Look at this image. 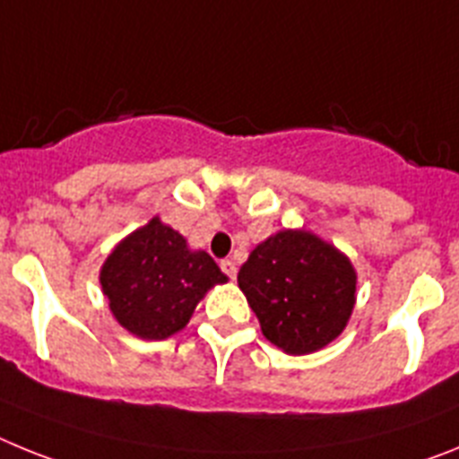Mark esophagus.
<instances>
[{
    "label": "esophagus",
    "mask_w": 459,
    "mask_h": 459,
    "mask_svg": "<svg viewBox=\"0 0 459 459\" xmlns=\"http://www.w3.org/2000/svg\"><path fill=\"white\" fill-rule=\"evenodd\" d=\"M221 273H224L229 279H235L238 277V265H235L230 258H226V261H221Z\"/></svg>",
    "instance_id": "esophagus-1"
}]
</instances>
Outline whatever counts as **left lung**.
I'll list each match as a JSON object with an SVG mask.
<instances>
[{
	"mask_svg": "<svg viewBox=\"0 0 459 459\" xmlns=\"http://www.w3.org/2000/svg\"><path fill=\"white\" fill-rule=\"evenodd\" d=\"M238 286L265 340L293 356L330 344L356 302L349 258L307 230H281L261 242L238 273Z\"/></svg>",
	"mask_w": 459,
	"mask_h": 459,
	"instance_id": "8db88e82",
	"label": "left lung"
}]
</instances>
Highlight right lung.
Segmentation results:
<instances>
[{
	"instance_id": "add662e5",
	"label": "right lung",
	"mask_w": 459,
	"mask_h": 459,
	"mask_svg": "<svg viewBox=\"0 0 459 459\" xmlns=\"http://www.w3.org/2000/svg\"><path fill=\"white\" fill-rule=\"evenodd\" d=\"M224 281L210 254L191 252L159 219L119 242L101 270L115 318L143 340H166L185 328L205 290Z\"/></svg>"
}]
</instances>
